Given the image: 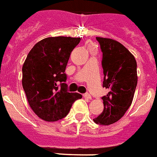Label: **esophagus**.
I'll list each match as a JSON object with an SVG mask.
<instances>
[{
    "label": "esophagus",
    "instance_id": "1",
    "mask_svg": "<svg viewBox=\"0 0 157 157\" xmlns=\"http://www.w3.org/2000/svg\"><path fill=\"white\" fill-rule=\"evenodd\" d=\"M83 97H84L85 99H87V100H91V95H90V94H88V93L84 94V95H83Z\"/></svg>",
    "mask_w": 157,
    "mask_h": 157
}]
</instances>
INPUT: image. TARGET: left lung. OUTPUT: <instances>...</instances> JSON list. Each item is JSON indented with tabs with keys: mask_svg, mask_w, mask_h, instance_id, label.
<instances>
[{
	"mask_svg": "<svg viewBox=\"0 0 157 157\" xmlns=\"http://www.w3.org/2000/svg\"><path fill=\"white\" fill-rule=\"evenodd\" d=\"M103 52V86L109 90L103 96L104 109L93 119L96 124L108 126L124 116L132 104L137 86V62L134 55L118 41L96 37Z\"/></svg>",
	"mask_w": 157,
	"mask_h": 157,
	"instance_id": "left-lung-1",
	"label": "left lung"
}]
</instances>
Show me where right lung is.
I'll return each instance as SVG.
<instances>
[{
	"mask_svg": "<svg viewBox=\"0 0 157 157\" xmlns=\"http://www.w3.org/2000/svg\"><path fill=\"white\" fill-rule=\"evenodd\" d=\"M80 38L48 37L29 52L22 66V87L33 112L44 121L66 117L73 103L82 95L67 91L65 74L73 49Z\"/></svg>",
	"mask_w": 157,
	"mask_h": 157,
	"instance_id": "add662e5",
	"label": "right lung"
}]
</instances>
